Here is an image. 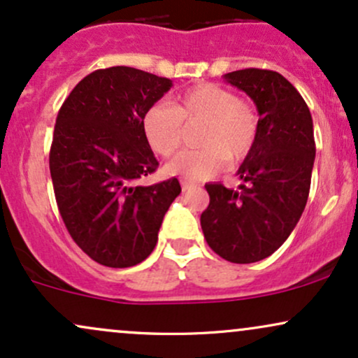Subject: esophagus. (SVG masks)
I'll return each instance as SVG.
<instances>
[{"label":"esophagus","instance_id":"obj_1","mask_svg":"<svg viewBox=\"0 0 358 358\" xmlns=\"http://www.w3.org/2000/svg\"><path fill=\"white\" fill-rule=\"evenodd\" d=\"M182 190L183 192H188V190H192V188H195V183H190V182H187V180H182Z\"/></svg>","mask_w":358,"mask_h":358}]
</instances>
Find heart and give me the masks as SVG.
<instances>
[{"instance_id": "heart-1", "label": "heart", "mask_w": 358, "mask_h": 358, "mask_svg": "<svg viewBox=\"0 0 358 358\" xmlns=\"http://www.w3.org/2000/svg\"><path fill=\"white\" fill-rule=\"evenodd\" d=\"M200 121L196 145L202 148L176 155L166 165L168 175L202 182L220 173L227 159L237 165L248 158L257 141L256 108L219 84L195 85L178 94L171 104H155L143 117V133L156 155L170 156L182 145L183 124Z\"/></svg>"}]
</instances>
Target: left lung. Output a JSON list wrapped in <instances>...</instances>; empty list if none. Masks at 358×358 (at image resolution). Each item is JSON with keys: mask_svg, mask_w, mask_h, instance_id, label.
<instances>
[{"mask_svg": "<svg viewBox=\"0 0 358 358\" xmlns=\"http://www.w3.org/2000/svg\"><path fill=\"white\" fill-rule=\"evenodd\" d=\"M225 80L244 90L259 113V134L237 175L239 190L205 185L210 203L200 215L205 241L225 261L266 259L296 227L315 163L313 119L301 94L281 73L242 69Z\"/></svg>", "mask_w": 358, "mask_h": 358, "instance_id": "obj_1", "label": "left lung"}]
</instances>
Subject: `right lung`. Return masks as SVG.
I'll list each match as a JSON object with an SVG mask.
<instances>
[{"label":"right lung","instance_id":"right-lung-1","mask_svg":"<svg viewBox=\"0 0 358 358\" xmlns=\"http://www.w3.org/2000/svg\"><path fill=\"white\" fill-rule=\"evenodd\" d=\"M171 80L133 67L84 77L57 116L50 175L57 207L76 244L108 268H131L153 252L163 217L182 192L170 178L134 185L158 159L143 117Z\"/></svg>","mask_w":358,"mask_h":358}]
</instances>
